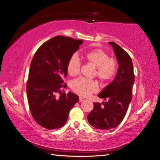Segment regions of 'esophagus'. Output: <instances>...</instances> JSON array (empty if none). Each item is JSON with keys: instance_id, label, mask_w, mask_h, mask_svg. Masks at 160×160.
Masks as SVG:
<instances>
[{"instance_id": "obj_1", "label": "esophagus", "mask_w": 160, "mask_h": 160, "mask_svg": "<svg viewBox=\"0 0 160 160\" xmlns=\"http://www.w3.org/2000/svg\"><path fill=\"white\" fill-rule=\"evenodd\" d=\"M85 100V99L84 98H83V97H79V101H83Z\"/></svg>"}]
</instances>
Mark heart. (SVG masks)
Here are the masks:
<instances>
[{
  "mask_svg": "<svg viewBox=\"0 0 160 160\" xmlns=\"http://www.w3.org/2000/svg\"><path fill=\"white\" fill-rule=\"evenodd\" d=\"M84 59L88 63L95 67V75L103 83H108L112 79L118 70L117 61L113 58L109 57L108 54L100 49H95L86 52ZM81 62L78 56L72 55L67 65V70L71 76H75L79 72ZM71 88L75 93L81 96H89L99 89L98 82L85 78H79L71 82Z\"/></svg>",
  "mask_w": 160,
  "mask_h": 160,
  "instance_id": "obj_1",
  "label": "heart"
}]
</instances>
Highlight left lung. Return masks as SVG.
Returning <instances> with one entry per match:
<instances>
[{
  "label": "left lung",
  "mask_w": 160,
  "mask_h": 160,
  "mask_svg": "<svg viewBox=\"0 0 160 160\" xmlns=\"http://www.w3.org/2000/svg\"><path fill=\"white\" fill-rule=\"evenodd\" d=\"M117 58L119 68L113 81L98 94L107 100L93 103L94 108L88 115V120L96 129L108 130L115 128L122 122L132 101L135 81L133 67L128 53L114 42H109Z\"/></svg>",
  "instance_id": "1"
}]
</instances>
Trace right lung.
<instances>
[{
  "label": "right lung",
  "instance_id": "add662e5",
  "mask_svg": "<svg viewBox=\"0 0 160 160\" xmlns=\"http://www.w3.org/2000/svg\"><path fill=\"white\" fill-rule=\"evenodd\" d=\"M83 40L56 36L38 48L31 62L27 83V94L31 115L35 122L47 129H59L67 121L69 111L78 102V95L62 93L67 87V65L79 49ZM58 92L62 94L59 98Z\"/></svg>",
  "mask_w": 160,
  "mask_h": 160
}]
</instances>
